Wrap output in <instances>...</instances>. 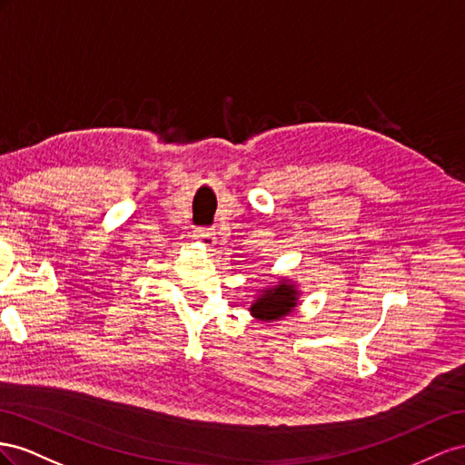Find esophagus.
<instances>
[{"instance_id":"obj_1","label":"esophagus","mask_w":465,"mask_h":465,"mask_svg":"<svg viewBox=\"0 0 465 465\" xmlns=\"http://www.w3.org/2000/svg\"><path fill=\"white\" fill-rule=\"evenodd\" d=\"M194 240L201 243L204 249H212L214 247V243H216V233L214 232H210V230H196L194 232Z\"/></svg>"}]
</instances>
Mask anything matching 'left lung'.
Listing matches in <instances>:
<instances>
[{
	"label": "left lung",
	"mask_w": 465,
	"mask_h": 465,
	"mask_svg": "<svg viewBox=\"0 0 465 465\" xmlns=\"http://www.w3.org/2000/svg\"><path fill=\"white\" fill-rule=\"evenodd\" d=\"M300 296L302 292L296 281H292V278H278L269 288H262L259 292L255 300L251 302L249 313L257 322H278L298 308Z\"/></svg>",
	"instance_id": "obj_1"
}]
</instances>
